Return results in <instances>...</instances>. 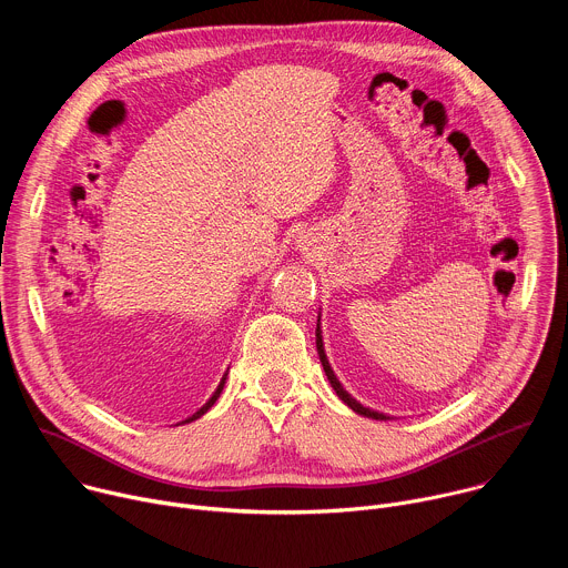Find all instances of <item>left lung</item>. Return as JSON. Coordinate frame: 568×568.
<instances>
[{
  "instance_id": "1",
  "label": "left lung",
  "mask_w": 568,
  "mask_h": 568,
  "mask_svg": "<svg viewBox=\"0 0 568 568\" xmlns=\"http://www.w3.org/2000/svg\"><path fill=\"white\" fill-rule=\"evenodd\" d=\"M318 321H321V316L316 318V351H318V359H321V366H323V371H326V375H328V379H331V386L335 388V393L339 395V399H344V404H348V407L355 412V414H359V416H366V418H373V420H388V416H384V414H379V412H373V409H368V407H364V404H359L344 386H342V382L337 379V375H335V371L331 368V364H328V357H326V351H323V337H321V328H318Z\"/></svg>"
}]
</instances>
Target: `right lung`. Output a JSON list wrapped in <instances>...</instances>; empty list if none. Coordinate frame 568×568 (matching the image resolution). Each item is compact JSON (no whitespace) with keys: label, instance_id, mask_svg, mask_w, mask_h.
<instances>
[{"label":"right lung","instance_id":"add662e5","mask_svg":"<svg viewBox=\"0 0 568 568\" xmlns=\"http://www.w3.org/2000/svg\"><path fill=\"white\" fill-rule=\"evenodd\" d=\"M224 382H226V373H224V375H222V379H220V384H217V388H215V390H213V395H211V397H209V402H206V404H204V407H202V409H200V412H195V414H193V416H191V418H186V420H184V423H193V420H197V418H202V416H204V414H206V412H209V409H211V407H213V404H215V399H217V397H220V393H222V388H224Z\"/></svg>","mask_w":568,"mask_h":568}]
</instances>
